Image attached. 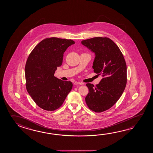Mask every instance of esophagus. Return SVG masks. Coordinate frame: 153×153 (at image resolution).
<instances>
[{
  "label": "esophagus",
  "mask_w": 153,
  "mask_h": 153,
  "mask_svg": "<svg viewBox=\"0 0 153 153\" xmlns=\"http://www.w3.org/2000/svg\"><path fill=\"white\" fill-rule=\"evenodd\" d=\"M74 84L75 85H83V84H84V83H82V82H75L74 83Z\"/></svg>",
  "instance_id": "obj_1"
}]
</instances>
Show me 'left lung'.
Segmentation results:
<instances>
[{
	"mask_svg": "<svg viewBox=\"0 0 153 153\" xmlns=\"http://www.w3.org/2000/svg\"><path fill=\"white\" fill-rule=\"evenodd\" d=\"M81 43L95 53L92 68L94 73L103 77L96 86L86 84L89 92L85 101L91 110L103 112L115 104L125 89L127 82L125 59L119 48L109 38H92Z\"/></svg>",
	"mask_w": 153,
	"mask_h": 153,
	"instance_id": "left-lung-1",
	"label": "left lung"
}]
</instances>
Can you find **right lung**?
I'll return each instance as SVG.
<instances>
[{
	"label": "right lung",
	"instance_id": "add662e5",
	"mask_svg": "<svg viewBox=\"0 0 153 153\" xmlns=\"http://www.w3.org/2000/svg\"><path fill=\"white\" fill-rule=\"evenodd\" d=\"M71 39L46 38L30 53L25 67L26 88L40 108L53 111L60 108L73 88L70 81H63L54 76L62 65L63 53L71 45Z\"/></svg>",
	"mask_w": 153,
	"mask_h": 153
}]
</instances>
